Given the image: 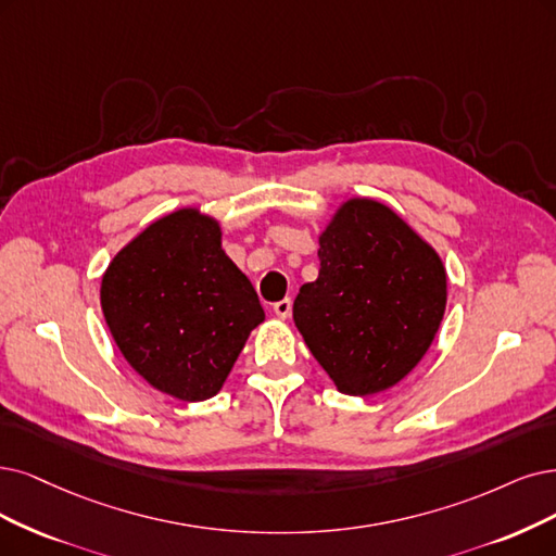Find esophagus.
Segmentation results:
<instances>
[{"instance_id":"obj_1","label":"esophagus","mask_w":556,"mask_h":556,"mask_svg":"<svg viewBox=\"0 0 556 556\" xmlns=\"http://www.w3.org/2000/svg\"><path fill=\"white\" fill-rule=\"evenodd\" d=\"M291 312H293V300H291V298H283V300L275 302V314H277L279 318H289Z\"/></svg>"}]
</instances>
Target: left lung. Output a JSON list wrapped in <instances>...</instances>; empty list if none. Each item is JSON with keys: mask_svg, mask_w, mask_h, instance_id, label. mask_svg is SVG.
<instances>
[{"mask_svg": "<svg viewBox=\"0 0 556 556\" xmlns=\"http://www.w3.org/2000/svg\"><path fill=\"white\" fill-rule=\"evenodd\" d=\"M320 273L293 318L339 392L368 396L403 380L433 343L446 306L440 256L387 205L348 201L320 236Z\"/></svg>", "mask_w": 556, "mask_h": 556, "instance_id": "8db88e82", "label": "left lung"}]
</instances>
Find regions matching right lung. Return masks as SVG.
<instances>
[{"instance_id": "add662e5", "label": "right lung", "mask_w": 556, "mask_h": 556, "mask_svg": "<svg viewBox=\"0 0 556 556\" xmlns=\"http://www.w3.org/2000/svg\"><path fill=\"white\" fill-rule=\"evenodd\" d=\"M219 224L199 211L153 222L114 256L100 304L123 357L160 392L215 396L265 314L233 261Z\"/></svg>"}]
</instances>
